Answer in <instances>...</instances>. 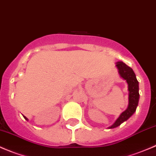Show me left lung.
<instances>
[{
  "mask_svg": "<svg viewBox=\"0 0 156 156\" xmlns=\"http://www.w3.org/2000/svg\"><path fill=\"white\" fill-rule=\"evenodd\" d=\"M116 68L118 70V74L120 78L125 80L128 86V106L123 112L120 113L116 121L109 126L108 129H113L120 126L123 122L127 121L136 111L139 101V84L136 75L131 68L128 67L122 61L116 63Z\"/></svg>",
  "mask_w": 156,
  "mask_h": 156,
  "instance_id": "1",
  "label": "left lung"
}]
</instances>
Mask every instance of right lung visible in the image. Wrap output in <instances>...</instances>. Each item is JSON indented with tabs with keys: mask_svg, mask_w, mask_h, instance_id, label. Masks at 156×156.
I'll return each mask as SVG.
<instances>
[{
	"mask_svg": "<svg viewBox=\"0 0 156 156\" xmlns=\"http://www.w3.org/2000/svg\"><path fill=\"white\" fill-rule=\"evenodd\" d=\"M24 116V118L26 119V120H27V121H28V120H28V118H27V117H26V116Z\"/></svg>",
	"mask_w": 156,
	"mask_h": 156,
	"instance_id": "add662e5",
	"label": "right lung"
}]
</instances>
